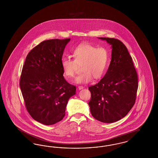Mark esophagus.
<instances>
[{
	"label": "esophagus",
	"mask_w": 158,
	"mask_h": 158,
	"mask_svg": "<svg viewBox=\"0 0 158 158\" xmlns=\"http://www.w3.org/2000/svg\"><path fill=\"white\" fill-rule=\"evenodd\" d=\"M77 88H78L79 90H81V89H83V87L82 86H79Z\"/></svg>",
	"instance_id": "esophagus-1"
}]
</instances>
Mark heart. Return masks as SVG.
<instances>
[{"instance_id":"b5f03b06","label":"heart","mask_w":158,"mask_h":158,"mask_svg":"<svg viewBox=\"0 0 158 158\" xmlns=\"http://www.w3.org/2000/svg\"><path fill=\"white\" fill-rule=\"evenodd\" d=\"M74 60L69 58H63L61 66L63 75L68 81L73 79L82 65V73L76 79L79 84L90 82L93 77L99 80L105 76L110 63V54L104 47L97 48L88 43L77 46L72 52Z\"/></svg>"}]
</instances>
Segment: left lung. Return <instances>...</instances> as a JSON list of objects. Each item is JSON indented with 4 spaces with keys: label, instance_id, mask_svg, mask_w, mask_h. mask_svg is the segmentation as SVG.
<instances>
[{
    "label": "left lung",
    "instance_id": "obj_1",
    "mask_svg": "<svg viewBox=\"0 0 158 158\" xmlns=\"http://www.w3.org/2000/svg\"><path fill=\"white\" fill-rule=\"evenodd\" d=\"M111 46V60L104 77L89 87L88 104L97 120L111 123L124 117L135 103L137 74L127 48L120 40L98 37Z\"/></svg>",
    "mask_w": 158,
    "mask_h": 158
}]
</instances>
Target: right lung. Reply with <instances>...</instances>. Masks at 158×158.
<instances>
[{"mask_svg": "<svg viewBox=\"0 0 158 158\" xmlns=\"http://www.w3.org/2000/svg\"><path fill=\"white\" fill-rule=\"evenodd\" d=\"M70 41L41 42L31 50L23 66L19 85L27 110L33 119L44 125L61 120L69 98L76 94L75 86L65 80L61 66Z\"/></svg>", "mask_w": 158, "mask_h": 158, "instance_id": "add662e5", "label": "right lung"}]
</instances>
